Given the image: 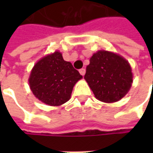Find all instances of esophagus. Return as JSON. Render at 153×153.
<instances>
[{
    "label": "esophagus",
    "mask_w": 153,
    "mask_h": 153,
    "mask_svg": "<svg viewBox=\"0 0 153 153\" xmlns=\"http://www.w3.org/2000/svg\"><path fill=\"white\" fill-rule=\"evenodd\" d=\"M79 72H80V74L82 75V76H84V75H85L86 70L84 69V68H82V69H80L79 70Z\"/></svg>",
    "instance_id": "obj_1"
}]
</instances>
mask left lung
I'll use <instances>...</instances> for the list:
<instances>
[{"instance_id":"8db88e82","label":"left lung","mask_w":153,"mask_h":153,"mask_svg":"<svg viewBox=\"0 0 153 153\" xmlns=\"http://www.w3.org/2000/svg\"><path fill=\"white\" fill-rule=\"evenodd\" d=\"M84 79L96 99L112 103L126 95L132 85L133 74L130 65L124 58L100 50L90 58Z\"/></svg>"}]
</instances>
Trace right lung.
Wrapping results in <instances>:
<instances>
[{"instance_id":"right-lung-1","label":"right lung","mask_w":153,"mask_h":153,"mask_svg":"<svg viewBox=\"0 0 153 153\" xmlns=\"http://www.w3.org/2000/svg\"><path fill=\"white\" fill-rule=\"evenodd\" d=\"M82 78L71 62L65 61L62 53L41 59L33 67L29 78L33 94L48 105L58 106L70 100L74 85Z\"/></svg>"}]
</instances>
